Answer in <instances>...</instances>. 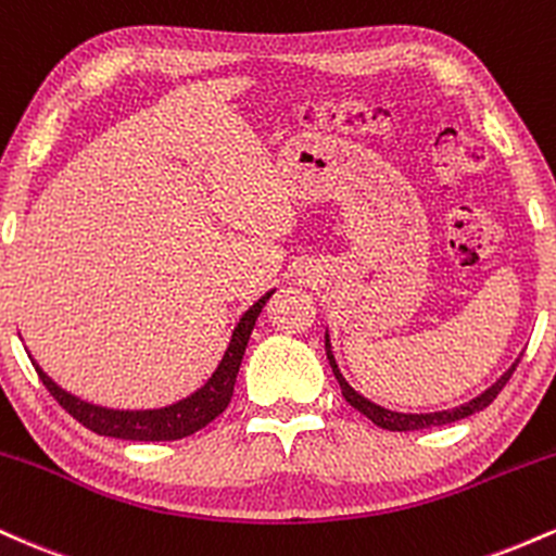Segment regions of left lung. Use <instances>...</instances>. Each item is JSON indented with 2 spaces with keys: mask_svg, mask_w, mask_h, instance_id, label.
Masks as SVG:
<instances>
[{
  "mask_svg": "<svg viewBox=\"0 0 556 556\" xmlns=\"http://www.w3.org/2000/svg\"><path fill=\"white\" fill-rule=\"evenodd\" d=\"M324 344H327V358H329V366L331 371H334L337 381H340V389H342V397L350 402V405L355 407V410H361L363 416L368 420H374L376 426H381V429H389V431H418V429H431V426H444V424H455V420H463L468 416H473V413L483 410V407H489L491 402L496 400V394L502 392L504 384L509 381V376H513L515 368H518L520 358L513 363V366L504 371L500 379L491 384L486 392H481L478 397H473L470 402H465L460 407H452V410H437V413H397V410H389V407H381L371 402L368 397H363V394L355 392L353 387L344 381V376L340 371V366H337L334 361V353H331V342H329V331L324 334Z\"/></svg>",
  "mask_w": 556,
  "mask_h": 556,
  "instance_id": "obj_1",
  "label": "left lung"
}]
</instances>
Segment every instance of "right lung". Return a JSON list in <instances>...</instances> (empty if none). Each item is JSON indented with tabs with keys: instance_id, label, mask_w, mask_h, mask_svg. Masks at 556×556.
Segmentation results:
<instances>
[{
	"instance_id": "obj_1",
	"label": "right lung",
	"mask_w": 556,
	"mask_h": 556,
	"mask_svg": "<svg viewBox=\"0 0 556 556\" xmlns=\"http://www.w3.org/2000/svg\"><path fill=\"white\" fill-rule=\"evenodd\" d=\"M271 295L274 290L266 292L264 298H258L256 303L240 316L238 327L232 329V337H229L225 355H222L216 371L208 376L206 384L195 389V392L188 394L185 400H177L164 407H151V410H114V407L93 405V402L75 397L73 392H67V389H62L56 381L49 379L34 358H30V363L36 366L38 379H41L43 387L52 392V397L60 402L78 424L91 429L93 433H99V437L127 439V442H172V439L190 437V433H195L198 429L212 424L219 413H225L229 397H232L235 379H238L248 340H251V331L256 327L261 308H264L266 300Z\"/></svg>"
}]
</instances>
